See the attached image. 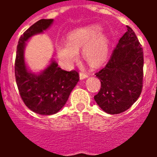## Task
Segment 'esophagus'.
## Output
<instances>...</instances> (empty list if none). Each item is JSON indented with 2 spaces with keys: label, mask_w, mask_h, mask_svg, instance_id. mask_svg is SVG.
<instances>
[{
  "label": "esophagus",
  "mask_w": 157,
  "mask_h": 157,
  "mask_svg": "<svg viewBox=\"0 0 157 157\" xmlns=\"http://www.w3.org/2000/svg\"><path fill=\"white\" fill-rule=\"evenodd\" d=\"M88 77V75L84 72H80V79H85Z\"/></svg>",
  "instance_id": "esophagus-1"
}]
</instances>
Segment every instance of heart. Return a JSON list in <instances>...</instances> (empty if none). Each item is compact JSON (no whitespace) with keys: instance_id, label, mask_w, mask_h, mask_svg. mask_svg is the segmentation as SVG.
I'll list each match as a JSON object with an SVG mask.
<instances>
[{"instance_id":"b5f03b06","label":"heart","mask_w":157,"mask_h":157,"mask_svg":"<svg viewBox=\"0 0 157 157\" xmlns=\"http://www.w3.org/2000/svg\"><path fill=\"white\" fill-rule=\"evenodd\" d=\"M99 25H90L71 32L67 42H57L55 45L59 60L69 66L78 59V51L82 49L84 59L91 66H98L108 54V40L101 33Z\"/></svg>"}]
</instances>
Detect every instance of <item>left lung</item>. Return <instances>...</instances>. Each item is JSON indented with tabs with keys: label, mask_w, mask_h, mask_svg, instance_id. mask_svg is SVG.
I'll list each match as a JSON object with an SVG mask.
<instances>
[{
	"label": "left lung",
	"mask_w": 157,
	"mask_h": 157,
	"mask_svg": "<svg viewBox=\"0 0 157 157\" xmlns=\"http://www.w3.org/2000/svg\"><path fill=\"white\" fill-rule=\"evenodd\" d=\"M95 75L101 88L94 100L105 112H124L139 98L144 82V51L130 27L127 26L108 63Z\"/></svg>",
	"instance_id": "1"
}]
</instances>
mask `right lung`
<instances>
[{"label":"right lung","instance_id":"1","mask_svg":"<svg viewBox=\"0 0 157 157\" xmlns=\"http://www.w3.org/2000/svg\"><path fill=\"white\" fill-rule=\"evenodd\" d=\"M53 21H37L21 36L17 46L14 72L18 91L26 106L40 115H53L59 112L79 81L77 71L63 70L54 60L38 75L28 71L23 57L25 42L50 28Z\"/></svg>","mask_w":157,"mask_h":157}]
</instances>
